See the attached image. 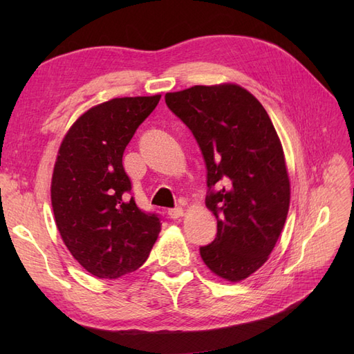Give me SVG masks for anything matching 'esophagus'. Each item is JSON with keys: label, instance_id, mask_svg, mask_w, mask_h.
<instances>
[{"label": "esophagus", "instance_id": "obj_1", "mask_svg": "<svg viewBox=\"0 0 354 354\" xmlns=\"http://www.w3.org/2000/svg\"><path fill=\"white\" fill-rule=\"evenodd\" d=\"M183 214H185V209L181 208V207H177V208H171V209H168V216L171 217V218H180V217H183Z\"/></svg>", "mask_w": 354, "mask_h": 354}]
</instances>
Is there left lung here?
Listing matches in <instances>:
<instances>
[{
    "mask_svg": "<svg viewBox=\"0 0 354 354\" xmlns=\"http://www.w3.org/2000/svg\"><path fill=\"white\" fill-rule=\"evenodd\" d=\"M195 136L207 167V208L217 234L201 246L208 269L230 282L257 272L279 239L289 209L283 149L263 104L236 84L167 93Z\"/></svg>",
    "mask_w": 354,
    "mask_h": 354,
    "instance_id": "8db88e82",
    "label": "left lung"
}]
</instances>
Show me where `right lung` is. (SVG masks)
Here are the masks:
<instances>
[{
  "label": "right lung",
  "mask_w": 354,
  "mask_h": 354,
  "mask_svg": "<svg viewBox=\"0 0 354 354\" xmlns=\"http://www.w3.org/2000/svg\"><path fill=\"white\" fill-rule=\"evenodd\" d=\"M160 95L121 97L94 106L69 128L51 178L60 236L85 270L116 279L137 270L160 232L156 212L131 196L122 155Z\"/></svg>",
  "instance_id": "right-lung-1"
}]
</instances>
